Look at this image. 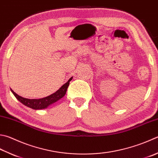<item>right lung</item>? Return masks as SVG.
I'll use <instances>...</instances> for the list:
<instances>
[{"mask_svg":"<svg viewBox=\"0 0 158 158\" xmlns=\"http://www.w3.org/2000/svg\"><path fill=\"white\" fill-rule=\"evenodd\" d=\"M72 78L73 77L70 78L69 80L65 84L62 85L58 91H56L55 93H53V94L45 98H40V99H28V98H25L19 96L17 94L15 93L12 89H11V91L14 95V96L17 98V100H19L24 105L35 110L43 109L47 108L50 105L57 102L58 100L61 99L62 97L64 96V95L67 92V88L69 85V82L72 80Z\"/></svg>","mask_w":158,"mask_h":158,"instance_id":"1","label":"right lung"}]
</instances>
